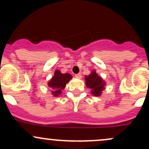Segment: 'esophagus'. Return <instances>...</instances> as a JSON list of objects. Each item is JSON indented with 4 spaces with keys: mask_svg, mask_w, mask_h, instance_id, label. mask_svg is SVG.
<instances>
[{
    "mask_svg": "<svg viewBox=\"0 0 149 149\" xmlns=\"http://www.w3.org/2000/svg\"><path fill=\"white\" fill-rule=\"evenodd\" d=\"M75 76L78 78H82V75L81 73H77V74L75 75Z\"/></svg>",
    "mask_w": 149,
    "mask_h": 149,
    "instance_id": "34e87169",
    "label": "esophagus"
}]
</instances>
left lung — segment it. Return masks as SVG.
Segmentation results:
<instances>
[{
  "label": "left lung",
  "instance_id": "left-lung-1",
  "mask_svg": "<svg viewBox=\"0 0 149 149\" xmlns=\"http://www.w3.org/2000/svg\"><path fill=\"white\" fill-rule=\"evenodd\" d=\"M87 88L91 89L92 94L95 96H100L102 92L104 90L105 83L95 71H92L89 76L85 77Z\"/></svg>",
  "mask_w": 149,
  "mask_h": 149
}]
</instances>
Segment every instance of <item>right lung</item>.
<instances>
[{"instance_id":"obj_1","label":"right lung","mask_w":149,"mask_h":149,"mask_svg":"<svg viewBox=\"0 0 149 149\" xmlns=\"http://www.w3.org/2000/svg\"><path fill=\"white\" fill-rule=\"evenodd\" d=\"M72 78L71 75L69 73H61L59 70H56L54 76L49 81L48 85L52 89V93L54 96L57 97L60 95L61 90L64 89L66 84Z\"/></svg>"}]
</instances>
